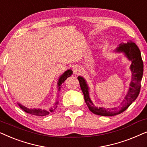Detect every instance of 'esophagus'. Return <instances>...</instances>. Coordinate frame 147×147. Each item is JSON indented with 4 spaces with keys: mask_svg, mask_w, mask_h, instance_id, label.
<instances>
[{
    "mask_svg": "<svg viewBox=\"0 0 147 147\" xmlns=\"http://www.w3.org/2000/svg\"><path fill=\"white\" fill-rule=\"evenodd\" d=\"M81 71H82V69L78 65H75L73 67L74 74H76V75H78V74H80L81 73Z\"/></svg>",
    "mask_w": 147,
    "mask_h": 147,
    "instance_id": "1",
    "label": "esophagus"
}]
</instances>
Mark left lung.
Masks as SVG:
<instances>
[{
    "label": "left lung",
    "instance_id": "1",
    "mask_svg": "<svg viewBox=\"0 0 147 147\" xmlns=\"http://www.w3.org/2000/svg\"><path fill=\"white\" fill-rule=\"evenodd\" d=\"M117 53H123L124 55L131 61L130 69L132 72V79L130 87L124 99L120 105L114 108H104L96 107L90 99L89 96V88L85 79L78 76L80 87L84 96V100L88 108L94 114L104 116H112L119 114L127 109L130 104L138 97L140 90V84L143 74V61L141 54L137 45L134 42L129 41L127 43H120L119 47L115 49Z\"/></svg>",
    "mask_w": 147,
    "mask_h": 147
}]
</instances>
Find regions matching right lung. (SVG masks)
Listing matches in <instances>:
<instances>
[{"instance_id": "right-lung-1", "label": "right lung", "mask_w": 147, "mask_h": 147, "mask_svg": "<svg viewBox=\"0 0 147 147\" xmlns=\"http://www.w3.org/2000/svg\"><path fill=\"white\" fill-rule=\"evenodd\" d=\"M73 74V71L71 69H68L67 71H65L64 73L62 74V75L60 76L59 80H58L57 82V86H58V91H59L60 88H61V85L62 84L65 82L67 78H69V76H71V74ZM19 104V107L21 108L22 110H23L24 111L27 112V113H29L30 114H33V115L35 116H46L48 115L49 114V112H53V110L57 108V105L58 104V102H55V106H54L53 108H50L49 110H43L41 109V108H28L25 106L22 105V104L18 103Z\"/></svg>"}]
</instances>
